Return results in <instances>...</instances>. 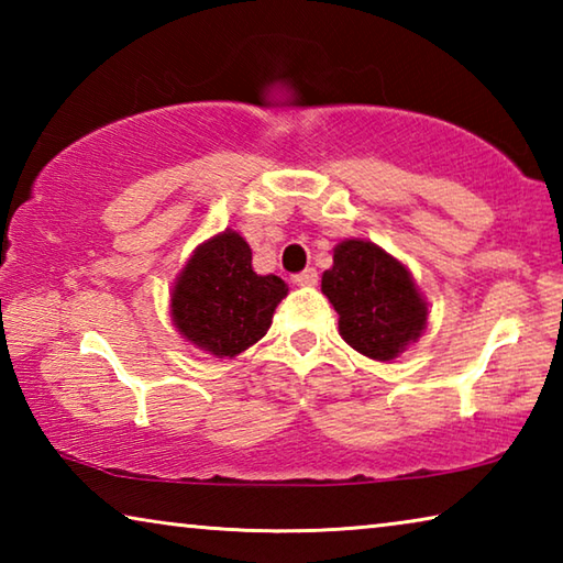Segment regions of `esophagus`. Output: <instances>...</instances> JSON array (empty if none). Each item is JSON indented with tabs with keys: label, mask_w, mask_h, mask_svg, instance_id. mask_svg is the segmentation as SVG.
I'll list each match as a JSON object with an SVG mask.
<instances>
[{
	"label": "esophagus",
	"mask_w": 563,
	"mask_h": 563,
	"mask_svg": "<svg viewBox=\"0 0 563 563\" xmlns=\"http://www.w3.org/2000/svg\"><path fill=\"white\" fill-rule=\"evenodd\" d=\"M292 283L302 285V288H312V285H318V271L316 268H305L302 273L292 275Z\"/></svg>",
	"instance_id": "esophagus-1"
}]
</instances>
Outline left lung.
I'll list each match as a JSON object with an SVG mask.
<instances>
[{
    "label": "left lung",
    "instance_id": "1",
    "mask_svg": "<svg viewBox=\"0 0 563 563\" xmlns=\"http://www.w3.org/2000/svg\"><path fill=\"white\" fill-rule=\"evenodd\" d=\"M322 292L340 316V335L369 360H395L427 328V302L402 263L369 241H342Z\"/></svg>",
    "mask_w": 563,
    "mask_h": 563
}]
</instances>
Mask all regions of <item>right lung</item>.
I'll return each mask as SVG.
<instances>
[{"instance_id":"add662e5","label":"right lung","mask_w":563,"mask_h":563,"mask_svg":"<svg viewBox=\"0 0 563 563\" xmlns=\"http://www.w3.org/2000/svg\"><path fill=\"white\" fill-rule=\"evenodd\" d=\"M251 263V245L231 228L196 247L170 292V320L190 345L235 357L268 332L288 285Z\"/></svg>"}]
</instances>
